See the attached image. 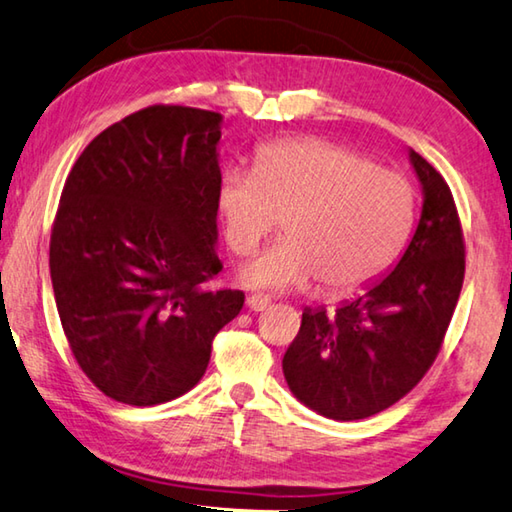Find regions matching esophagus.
I'll use <instances>...</instances> for the list:
<instances>
[{"mask_svg": "<svg viewBox=\"0 0 512 512\" xmlns=\"http://www.w3.org/2000/svg\"><path fill=\"white\" fill-rule=\"evenodd\" d=\"M272 299L267 295H261V292H254V295L247 297V306L251 308V311H265V308H270Z\"/></svg>", "mask_w": 512, "mask_h": 512, "instance_id": "esophagus-1", "label": "esophagus"}]
</instances>
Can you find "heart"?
Here are the masks:
<instances>
[{
    "mask_svg": "<svg viewBox=\"0 0 512 512\" xmlns=\"http://www.w3.org/2000/svg\"><path fill=\"white\" fill-rule=\"evenodd\" d=\"M215 204L236 256L251 254L283 217L286 238L242 270L249 286L274 290L313 279L329 295L365 286L395 261L415 224L406 177L320 138L258 147L254 172L222 174Z\"/></svg>",
    "mask_w": 512,
    "mask_h": 512,
    "instance_id": "b5f03b06",
    "label": "heart"
}]
</instances>
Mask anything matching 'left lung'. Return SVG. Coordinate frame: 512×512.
I'll list each match as a JSON object with an SVG mask.
<instances>
[{"mask_svg":"<svg viewBox=\"0 0 512 512\" xmlns=\"http://www.w3.org/2000/svg\"><path fill=\"white\" fill-rule=\"evenodd\" d=\"M424 206L399 265L335 313L304 308L283 356L295 397L331 420H365L404 399L438 358L465 276V238L454 195L417 152Z\"/></svg>","mask_w":512,"mask_h":512,"instance_id":"left-lung-1","label":"left lung"}]
</instances>
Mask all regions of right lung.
<instances>
[{"instance_id":"1","label":"right lung","mask_w":512,"mask_h":512,"mask_svg":"<svg viewBox=\"0 0 512 512\" xmlns=\"http://www.w3.org/2000/svg\"><path fill=\"white\" fill-rule=\"evenodd\" d=\"M222 115L154 104L104 129L67 174L49 272L72 356L120 404L195 388L245 292L206 286L215 256Z\"/></svg>"}]
</instances>
